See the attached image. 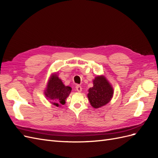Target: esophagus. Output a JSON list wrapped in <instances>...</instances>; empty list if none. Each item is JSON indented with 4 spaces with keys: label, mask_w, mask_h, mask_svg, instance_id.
<instances>
[{
    "label": "esophagus",
    "mask_w": 158,
    "mask_h": 158,
    "mask_svg": "<svg viewBox=\"0 0 158 158\" xmlns=\"http://www.w3.org/2000/svg\"><path fill=\"white\" fill-rule=\"evenodd\" d=\"M76 91H77V92H82V87L80 86V85H76Z\"/></svg>",
    "instance_id": "esophagus-1"
}]
</instances>
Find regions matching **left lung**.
I'll list each match as a JSON object with an SVG mask.
<instances>
[{
  "mask_svg": "<svg viewBox=\"0 0 158 158\" xmlns=\"http://www.w3.org/2000/svg\"><path fill=\"white\" fill-rule=\"evenodd\" d=\"M88 97L91 106L94 108L102 107L110 102L113 89L104 76H97L94 80V86L89 89Z\"/></svg>",
  "mask_w": 158,
  "mask_h": 158,
  "instance_id": "1",
  "label": "left lung"
}]
</instances>
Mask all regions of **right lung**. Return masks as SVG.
Masks as SVG:
<instances>
[{
	"label": "right lung",
	"instance_id": "1",
	"mask_svg": "<svg viewBox=\"0 0 158 158\" xmlns=\"http://www.w3.org/2000/svg\"><path fill=\"white\" fill-rule=\"evenodd\" d=\"M71 90L70 87L65 86L58 76L54 75L47 84L45 95L51 99L52 104L58 107L60 104H64Z\"/></svg>",
	"mask_w": 158,
	"mask_h": 158
}]
</instances>
